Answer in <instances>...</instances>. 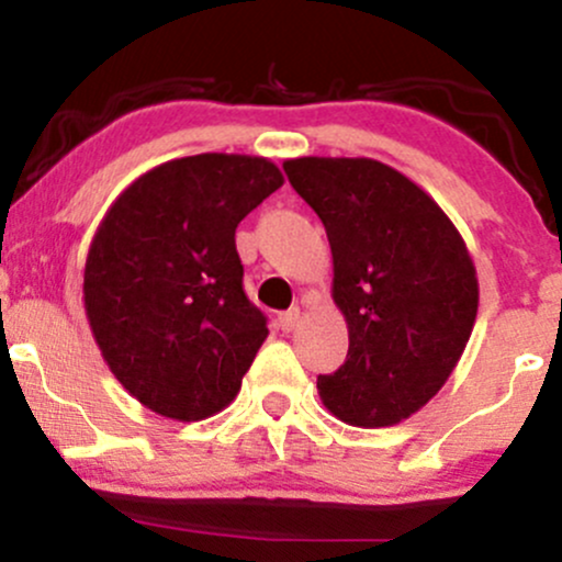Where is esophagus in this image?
<instances>
[{
    "mask_svg": "<svg viewBox=\"0 0 562 562\" xmlns=\"http://www.w3.org/2000/svg\"><path fill=\"white\" fill-rule=\"evenodd\" d=\"M299 319H301V308H288V312L280 314V319L277 322H280V330L290 333V330H295Z\"/></svg>",
    "mask_w": 562,
    "mask_h": 562,
    "instance_id": "34e87169",
    "label": "esophagus"
}]
</instances>
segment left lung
<instances>
[{
    "mask_svg": "<svg viewBox=\"0 0 562 562\" xmlns=\"http://www.w3.org/2000/svg\"><path fill=\"white\" fill-rule=\"evenodd\" d=\"M290 184L333 250L348 357L317 378L327 412L389 428L441 391L473 333L479 277L451 218L420 184L372 158H290Z\"/></svg>",
    "mask_w": 562,
    "mask_h": 562,
    "instance_id": "1",
    "label": "left lung"
}]
</instances>
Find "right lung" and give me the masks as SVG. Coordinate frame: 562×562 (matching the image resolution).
<instances>
[{"label":"right lung","mask_w":562,"mask_h":562,"mask_svg":"<svg viewBox=\"0 0 562 562\" xmlns=\"http://www.w3.org/2000/svg\"><path fill=\"white\" fill-rule=\"evenodd\" d=\"M282 182L269 158L200 153L142 173L102 216L83 308L115 380L156 415L205 420L240 391L269 330L235 229Z\"/></svg>","instance_id":"add662e5"}]
</instances>
